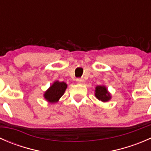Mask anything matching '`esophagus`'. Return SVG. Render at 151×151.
Masks as SVG:
<instances>
[{
	"instance_id": "34e87169",
	"label": "esophagus",
	"mask_w": 151,
	"mask_h": 151,
	"mask_svg": "<svg viewBox=\"0 0 151 151\" xmlns=\"http://www.w3.org/2000/svg\"><path fill=\"white\" fill-rule=\"evenodd\" d=\"M83 81H84V80H83V79H82V78H77V82L78 83H83Z\"/></svg>"
}]
</instances>
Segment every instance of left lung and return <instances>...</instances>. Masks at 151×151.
Segmentation results:
<instances>
[{"label": "left lung", "mask_w": 151, "mask_h": 151, "mask_svg": "<svg viewBox=\"0 0 151 151\" xmlns=\"http://www.w3.org/2000/svg\"><path fill=\"white\" fill-rule=\"evenodd\" d=\"M95 96L99 100H101V101H107L110 99V94L108 93L107 90L104 86H97L96 88Z\"/></svg>", "instance_id": "1"}]
</instances>
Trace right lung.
<instances>
[{
  "label": "right lung",
  "instance_id": "right-lung-1",
  "mask_svg": "<svg viewBox=\"0 0 151 151\" xmlns=\"http://www.w3.org/2000/svg\"><path fill=\"white\" fill-rule=\"evenodd\" d=\"M67 85L64 82L56 81L50 86V88L45 92V98L51 103L57 102L59 99L63 95L66 89Z\"/></svg>",
  "mask_w": 151,
  "mask_h": 151
}]
</instances>
